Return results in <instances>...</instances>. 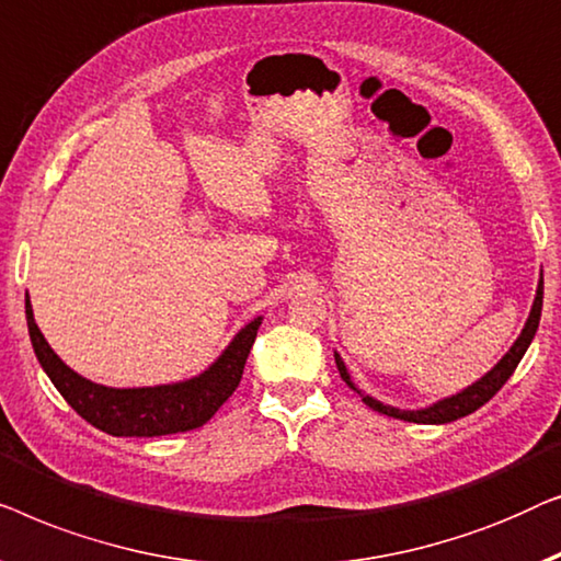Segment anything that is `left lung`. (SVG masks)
Wrapping results in <instances>:
<instances>
[{
	"label": "left lung",
	"mask_w": 561,
	"mask_h": 561,
	"mask_svg": "<svg viewBox=\"0 0 561 561\" xmlns=\"http://www.w3.org/2000/svg\"><path fill=\"white\" fill-rule=\"evenodd\" d=\"M541 302H543V274L539 277V287H536V297H534V305H531V312H528V320L524 330H520V335L516 337V343L511 345V351L503 356L495 366L488 370L483 378H478L476 383H470L468 389L453 393V397H445L435 401V404L424 407V409H399V407H391V404H383V401H378L374 397H368V393H363L356 383H353V378L348 374V368H345L343 358L335 353V366L341 370V378L345 383L351 386L353 391L360 393L363 404L374 409L378 414H386V416H393V420H404V422H416V424H447V422H455L460 420V416H468L476 412L485 404V401H491L495 393L501 391V386L508 381L511 374H514L516 366L524 358V353L528 351V345H531L536 330H539V320H541Z\"/></svg>",
	"instance_id": "left-lung-1"
}]
</instances>
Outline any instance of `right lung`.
<instances>
[{"mask_svg": "<svg viewBox=\"0 0 561 561\" xmlns=\"http://www.w3.org/2000/svg\"><path fill=\"white\" fill-rule=\"evenodd\" d=\"M25 314L35 356L60 397L85 422L114 437H162L203 427L239 386L249 351L256 341V330L264 320L259 314L249 325H243L226 345V351L198 376L175 383L114 389V386L89 381L58 358V353L47 345L37 328L27 295Z\"/></svg>", "mask_w": 561, "mask_h": 561, "instance_id": "right-lung-1", "label": "right lung"}]
</instances>
